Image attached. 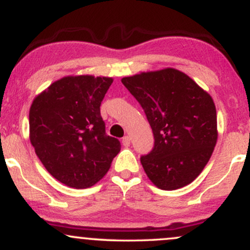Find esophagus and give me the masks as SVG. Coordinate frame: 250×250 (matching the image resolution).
<instances>
[{
  "label": "esophagus",
  "instance_id": "esophagus-1",
  "mask_svg": "<svg viewBox=\"0 0 250 250\" xmlns=\"http://www.w3.org/2000/svg\"><path fill=\"white\" fill-rule=\"evenodd\" d=\"M122 143L125 147H129V146H130V137H129L128 135H125V136L122 139Z\"/></svg>",
  "mask_w": 250,
  "mask_h": 250
}]
</instances>
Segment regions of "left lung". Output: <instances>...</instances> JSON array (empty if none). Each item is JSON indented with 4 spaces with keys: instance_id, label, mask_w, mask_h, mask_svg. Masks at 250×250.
Segmentation results:
<instances>
[{
    "instance_id": "1",
    "label": "left lung",
    "mask_w": 250,
    "mask_h": 250,
    "mask_svg": "<svg viewBox=\"0 0 250 250\" xmlns=\"http://www.w3.org/2000/svg\"><path fill=\"white\" fill-rule=\"evenodd\" d=\"M121 81L153 129V150L141 157L149 180L163 190L193 182L210 159L219 135L211 96L174 68L142 71Z\"/></svg>"
}]
</instances>
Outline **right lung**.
<instances>
[{
  "label": "right lung",
  "instance_id": "1",
  "mask_svg": "<svg viewBox=\"0 0 250 250\" xmlns=\"http://www.w3.org/2000/svg\"><path fill=\"white\" fill-rule=\"evenodd\" d=\"M113 77L70 75L35 96L29 139L48 173L70 188H89L107 174L121 145L105 134L100 105Z\"/></svg>",
  "mask_w": 250,
  "mask_h": 250
}]
</instances>
